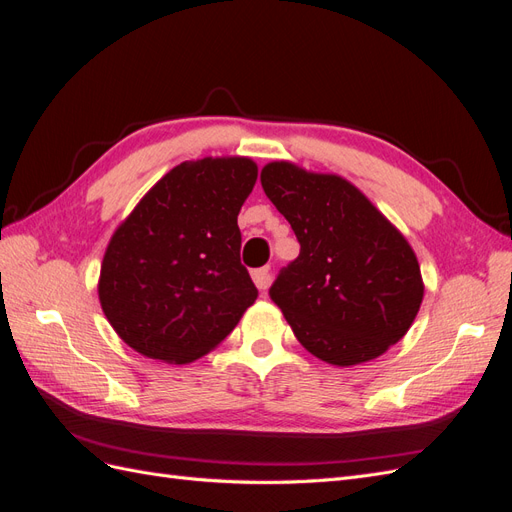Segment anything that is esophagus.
Masks as SVG:
<instances>
[{
	"label": "esophagus",
	"instance_id": "obj_1",
	"mask_svg": "<svg viewBox=\"0 0 512 512\" xmlns=\"http://www.w3.org/2000/svg\"><path fill=\"white\" fill-rule=\"evenodd\" d=\"M252 280H254V284H256L260 290H267L269 284H271V269H269V267H262V269L252 271Z\"/></svg>",
	"mask_w": 512,
	"mask_h": 512
}]
</instances>
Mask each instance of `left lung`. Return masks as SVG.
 <instances>
[{"instance_id": "left-lung-1", "label": "left lung", "mask_w": 512, "mask_h": 512, "mask_svg": "<svg viewBox=\"0 0 512 512\" xmlns=\"http://www.w3.org/2000/svg\"><path fill=\"white\" fill-rule=\"evenodd\" d=\"M260 183L301 243L269 288L301 346L350 367L397 344L425 292L406 237L344 177L271 162Z\"/></svg>"}]
</instances>
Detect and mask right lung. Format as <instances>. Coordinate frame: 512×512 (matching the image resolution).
<instances>
[{"instance_id": "obj_1", "label": "right lung", "mask_w": 512, "mask_h": 512, "mask_svg": "<svg viewBox=\"0 0 512 512\" xmlns=\"http://www.w3.org/2000/svg\"><path fill=\"white\" fill-rule=\"evenodd\" d=\"M258 166L203 158L166 173L108 243L98 297L117 335L164 363H192L237 327L258 290L241 265L237 215Z\"/></svg>"}]
</instances>
